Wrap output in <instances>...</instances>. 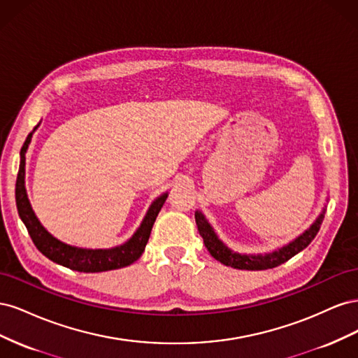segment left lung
Returning a JSON list of instances; mask_svg holds the SVG:
<instances>
[{"instance_id": "obj_1", "label": "left lung", "mask_w": 358, "mask_h": 358, "mask_svg": "<svg viewBox=\"0 0 358 358\" xmlns=\"http://www.w3.org/2000/svg\"><path fill=\"white\" fill-rule=\"evenodd\" d=\"M322 218H324V213L320 215V218L312 224V227L308 231H305L300 237H297L294 242L280 248L279 251L266 254V255H241V254L231 252L230 249L227 248L218 237H216L212 227L209 225L208 221H206L204 216L200 212H196V222H197L199 233L203 237V242L206 248H208L210 255L225 266L241 268V270H266V268L278 267L282 263L288 262L289 258L303 251V249L313 241V237L317 236L320 230Z\"/></svg>"}]
</instances>
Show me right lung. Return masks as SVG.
Here are the masks:
<instances>
[{"mask_svg":"<svg viewBox=\"0 0 358 358\" xmlns=\"http://www.w3.org/2000/svg\"><path fill=\"white\" fill-rule=\"evenodd\" d=\"M31 137L32 133L28 134L22 149H20V166L16 179V204L20 220L24 221L31 239L37 246L38 251L49 259H52V262L76 270V272L83 273L107 272V270H115L133 264L145 251V246L150 236V230H152V225L157 220V216L167 199V194H162L159 199H157L152 203L142 225H140V229L136 231L131 239L121 246H116L112 249H82L62 243L58 239H55L52 234H49L45 230V227L40 224L37 216L32 212L29 200L27 197L25 152L31 142Z\"/></svg>","mask_w":358,"mask_h":358,"instance_id":"obj_1","label":"right lung"}]
</instances>
